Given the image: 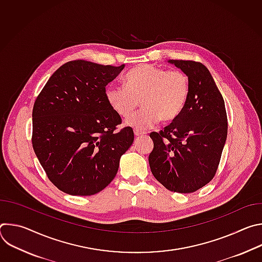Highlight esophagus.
I'll use <instances>...</instances> for the list:
<instances>
[{
    "mask_svg": "<svg viewBox=\"0 0 262 262\" xmlns=\"http://www.w3.org/2000/svg\"><path fill=\"white\" fill-rule=\"evenodd\" d=\"M134 133H135V136L139 137V136H144L145 133L144 132H140L139 129H134Z\"/></svg>",
    "mask_w": 262,
    "mask_h": 262,
    "instance_id": "34e87169",
    "label": "esophagus"
}]
</instances>
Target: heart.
<instances>
[{"label": "heart", "mask_w": 262, "mask_h": 262, "mask_svg": "<svg viewBox=\"0 0 262 262\" xmlns=\"http://www.w3.org/2000/svg\"><path fill=\"white\" fill-rule=\"evenodd\" d=\"M110 107L120 117H128L140 104L144 106L132 115L126 123L139 129H146L162 120L172 122L177 119L188 102L190 79L178 69L143 64L125 74L123 86L110 84L104 91Z\"/></svg>", "instance_id": "b5f03b06"}]
</instances>
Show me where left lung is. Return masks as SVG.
<instances>
[{
	"instance_id": "8db88e82",
	"label": "left lung",
	"mask_w": 262,
	"mask_h": 262,
	"mask_svg": "<svg viewBox=\"0 0 262 262\" xmlns=\"http://www.w3.org/2000/svg\"><path fill=\"white\" fill-rule=\"evenodd\" d=\"M188 74L190 95L180 116L160 133H151L149 166L166 189L193 193L214 176L227 138L223 96L209 70L200 62L169 60Z\"/></svg>"
}]
</instances>
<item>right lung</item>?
Returning <instances> with one entry per match:
<instances>
[{
    "mask_svg": "<svg viewBox=\"0 0 262 262\" xmlns=\"http://www.w3.org/2000/svg\"><path fill=\"white\" fill-rule=\"evenodd\" d=\"M124 65L85 60L59 67L33 106L32 145L49 179L73 196H91L114 179L134 142L132 127L106 102L105 86Z\"/></svg>",
    "mask_w": 262,
    "mask_h": 262,
    "instance_id": "right-lung-1",
    "label": "right lung"
}]
</instances>
